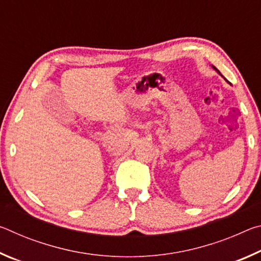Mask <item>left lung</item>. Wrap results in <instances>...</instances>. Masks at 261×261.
Listing matches in <instances>:
<instances>
[{"instance_id":"8db88e82","label":"left lung","mask_w":261,"mask_h":261,"mask_svg":"<svg viewBox=\"0 0 261 261\" xmlns=\"http://www.w3.org/2000/svg\"><path fill=\"white\" fill-rule=\"evenodd\" d=\"M214 69H215V70H216V71H218V69H216V68H215V67H214ZM218 72H219V73H220V71H218Z\"/></svg>"}]
</instances>
